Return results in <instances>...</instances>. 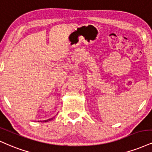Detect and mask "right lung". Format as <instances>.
<instances>
[{
    "instance_id": "right-lung-1",
    "label": "right lung",
    "mask_w": 152,
    "mask_h": 152,
    "mask_svg": "<svg viewBox=\"0 0 152 152\" xmlns=\"http://www.w3.org/2000/svg\"><path fill=\"white\" fill-rule=\"evenodd\" d=\"M54 118H55V117H53V118H50V119H48V120H44L43 122H49V121H50V120H53V119H54ZM39 122V121H38ZM40 122H42V121H40Z\"/></svg>"
}]
</instances>
